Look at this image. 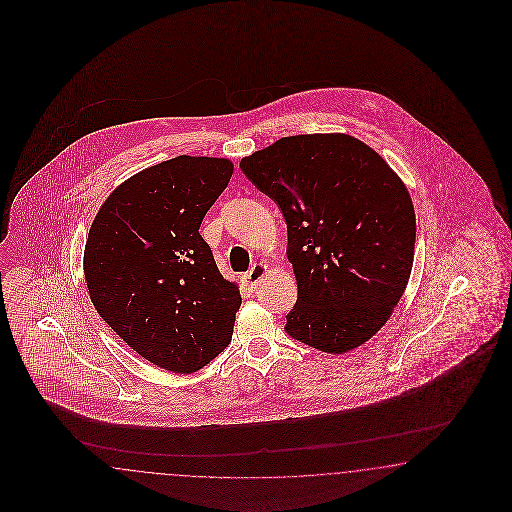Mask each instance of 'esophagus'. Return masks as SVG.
I'll return each mask as SVG.
<instances>
[{
    "label": "esophagus",
    "instance_id": "esophagus-1",
    "mask_svg": "<svg viewBox=\"0 0 512 512\" xmlns=\"http://www.w3.org/2000/svg\"><path fill=\"white\" fill-rule=\"evenodd\" d=\"M266 272H268V266L263 263L255 264L249 272L244 274V283L248 285L249 289L253 291V289H257L259 285H261V281H263L264 276H266Z\"/></svg>",
    "mask_w": 512,
    "mask_h": 512
}]
</instances>
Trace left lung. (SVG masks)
<instances>
[{
    "label": "left lung",
    "mask_w": 512,
    "mask_h": 512,
    "mask_svg": "<svg viewBox=\"0 0 512 512\" xmlns=\"http://www.w3.org/2000/svg\"><path fill=\"white\" fill-rule=\"evenodd\" d=\"M287 223L298 298L285 332L341 355L377 334L413 268L417 221L407 187L362 140L279 139L240 161Z\"/></svg>",
    "instance_id": "8db88e82"
}]
</instances>
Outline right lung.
I'll use <instances>...</instances> for the list:
<instances>
[{
    "label": "right lung",
    "mask_w": 512,
    "mask_h": 512,
    "mask_svg": "<svg viewBox=\"0 0 512 512\" xmlns=\"http://www.w3.org/2000/svg\"><path fill=\"white\" fill-rule=\"evenodd\" d=\"M231 176L223 157L157 163L110 193L88 233L84 278L95 310L172 373L201 370L233 338L242 296L199 233Z\"/></svg>",
    "instance_id": "right-lung-1"
}]
</instances>
